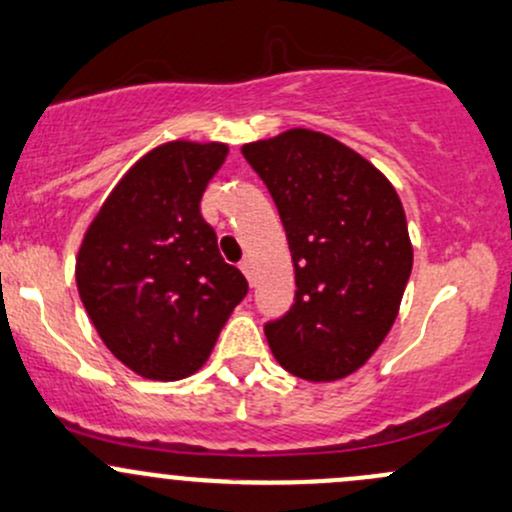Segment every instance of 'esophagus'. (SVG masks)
Returning a JSON list of instances; mask_svg holds the SVG:
<instances>
[{
    "instance_id": "34e87169",
    "label": "esophagus",
    "mask_w": 512,
    "mask_h": 512,
    "mask_svg": "<svg viewBox=\"0 0 512 512\" xmlns=\"http://www.w3.org/2000/svg\"><path fill=\"white\" fill-rule=\"evenodd\" d=\"M240 270L247 277V282H250V284L255 282V267H252V260H242L240 262Z\"/></svg>"
}]
</instances>
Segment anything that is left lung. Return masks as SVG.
Returning <instances> with one entry per match:
<instances>
[{"instance_id":"8db88e82","label":"left lung","mask_w":512,"mask_h":512,"mask_svg":"<svg viewBox=\"0 0 512 512\" xmlns=\"http://www.w3.org/2000/svg\"><path fill=\"white\" fill-rule=\"evenodd\" d=\"M242 154L277 203L297 279L292 309L265 326L267 343L297 378H346L385 341L410 279L400 196L368 159L314 129H287Z\"/></svg>"}]
</instances>
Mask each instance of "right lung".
<instances>
[{
  "instance_id": "1",
  "label": "right lung",
  "mask_w": 512,
  "mask_h": 512,
  "mask_svg": "<svg viewBox=\"0 0 512 512\" xmlns=\"http://www.w3.org/2000/svg\"><path fill=\"white\" fill-rule=\"evenodd\" d=\"M225 157L223 142L159 144L112 188L80 242L85 311L110 353L147 380L196 373L247 294L201 215Z\"/></svg>"
}]
</instances>
